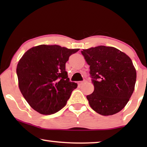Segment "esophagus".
I'll return each instance as SVG.
<instances>
[{"instance_id": "1", "label": "esophagus", "mask_w": 147, "mask_h": 147, "mask_svg": "<svg viewBox=\"0 0 147 147\" xmlns=\"http://www.w3.org/2000/svg\"><path fill=\"white\" fill-rule=\"evenodd\" d=\"M86 82H87V81H86V80H84V81H82V82H80L79 83V85H83V84H86Z\"/></svg>"}]
</instances>
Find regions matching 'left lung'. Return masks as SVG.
<instances>
[{"label": "left lung", "mask_w": 147, "mask_h": 147, "mask_svg": "<svg viewBox=\"0 0 147 147\" xmlns=\"http://www.w3.org/2000/svg\"><path fill=\"white\" fill-rule=\"evenodd\" d=\"M81 52L90 65L94 86L93 93L86 96L90 106L102 116L118 113L134 90L136 72L131 59L115 47L104 45Z\"/></svg>", "instance_id": "left-lung-1"}]
</instances>
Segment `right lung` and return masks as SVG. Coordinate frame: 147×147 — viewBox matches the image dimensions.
Listing matches in <instances>:
<instances>
[{
	"instance_id": "right-lung-1",
	"label": "right lung",
	"mask_w": 147,
	"mask_h": 147,
	"mask_svg": "<svg viewBox=\"0 0 147 147\" xmlns=\"http://www.w3.org/2000/svg\"><path fill=\"white\" fill-rule=\"evenodd\" d=\"M79 50L41 45L28 50L19 60L17 74L20 91L35 111L49 115L65 106L78 86L69 81L65 63Z\"/></svg>"
}]
</instances>
